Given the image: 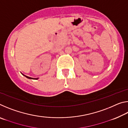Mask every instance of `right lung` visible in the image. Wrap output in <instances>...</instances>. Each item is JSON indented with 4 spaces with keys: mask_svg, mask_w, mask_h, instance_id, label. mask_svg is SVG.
<instances>
[{
    "mask_svg": "<svg viewBox=\"0 0 128 128\" xmlns=\"http://www.w3.org/2000/svg\"><path fill=\"white\" fill-rule=\"evenodd\" d=\"M26 77L28 78H29V79H33V78H31V77H27L26 76Z\"/></svg>",
    "mask_w": 128,
    "mask_h": 128,
    "instance_id": "add662e5",
    "label": "right lung"
}]
</instances>
